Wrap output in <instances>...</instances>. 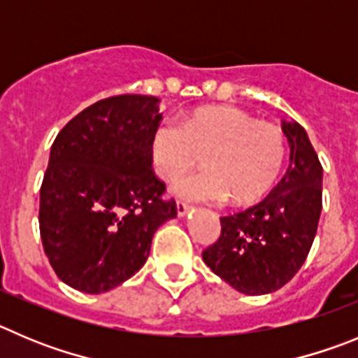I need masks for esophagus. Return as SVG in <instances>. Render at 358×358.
<instances>
[{
    "mask_svg": "<svg viewBox=\"0 0 358 358\" xmlns=\"http://www.w3.org/2000/svg\"><path fill=\"white\" fill-rule=\"evenodd\" d=\"M189 210H191L189 203L182 201V199H176V212H178V215H185Z\"/></svg>",
    "mask_w": 358,
    "mask_h": 358,
    "instance_id": "1",
    "label": "esophagus"
}]
</instances>
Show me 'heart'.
<instances>
[{
    "mask_svg": "<svg viewBox=\"0 0 358 358\" xmlns=\"http://www.w3.org/2000/svg\"><path fill=\"white\" fill-rule=\"evenodd\" d=\"M151 164L162 178H176L205 155V171L178 178L173 191L192 201H259L285 162V137L271 123L234 107L198 108L178 123L166 119L153 130Z\"/></svg>",
    "mask_w": 358,
    "mask_h": 358,
    "instance_id": "b5f03b06",
    "label": "heart"
}]
</instances>
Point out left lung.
Here are the masks:
<instances>
[{"instance_id": "left-lung-1", "label": "left lung", "mask_w": 358, "mask_h": 358, "mask_svg": "<svg viewBox=\"0 0 358 358\" xmlns=\"http://www.w3.org/2000/svg\"><path fill=\"white\" fill-rule=\"evenodd\" d=\"M291 146L287 173L262 201L221 217V235L203 251L212 271L239 292L267 294L283 287L303 266L323 207V166L307 131L282 124Z\"/></svg>"}]
</instances>
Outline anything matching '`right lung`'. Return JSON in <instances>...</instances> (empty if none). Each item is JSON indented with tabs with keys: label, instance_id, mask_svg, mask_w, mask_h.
Here are the masks:
<instances>
[{
	"label": "right lung",
	"instance_id": "right-lung-1",
	"mask_svg": "<svg viewBox=\"0 0 358 358\" xmlns=\"http://www.w3.org/2000/svg\"><path fill=\"white\" fill-rule=\"evenodd\" d=\"M159 98L112 96L59 131L41 185L38 230L53 271L76 291L99 294L134 276L151 239L176 217L175 199L151 166Z\"/></svg>",
	"mask_w": 358,
	"mask_h": 358
}]
</instances>
